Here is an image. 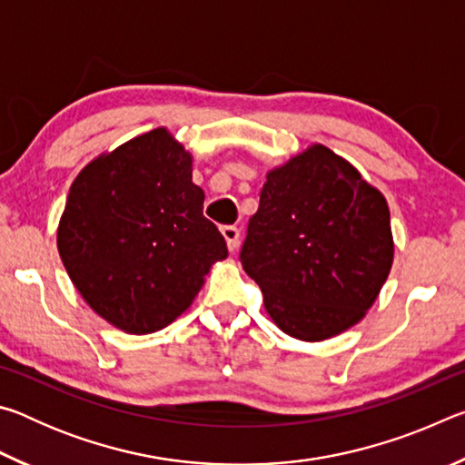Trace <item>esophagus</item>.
Here are the masks:
<instances>
[{"label": "esophagus", "mask_w": 465, "mask_h": 465, "mask_svg": "<svg viewBox=\"0 0 465 465\" xmlns=\"http://www.w3.org/2000/svg\"><path fill=\"white\" fill-rule=\"evenodd\" d=\"M222 233H223V238L227 242V248H230V252L238 248V243H240V230H238V227L225 225V227H222Z\"/></svg>", "instance_id": "34e87169"}]
</instances>
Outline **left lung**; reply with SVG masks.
Listing matches in <instances>:
<instances>
[{
    "label": "left lung",
    "mask_w": 465,
    "mask_h": 465,
    "mask_svg": "<svg viewBox=\"0 0 465 465\" xmlns=\"http://www.w3.org/2000/svg\"><path fill=\"white\" fill-rule=\"evenodd\" d=\"M242 266L282 332L320 342L359 324L393 262L380 188L322 143L266 172Z\"/></svg>",
    "instance_id": "8db88e82"
}]
</instances>
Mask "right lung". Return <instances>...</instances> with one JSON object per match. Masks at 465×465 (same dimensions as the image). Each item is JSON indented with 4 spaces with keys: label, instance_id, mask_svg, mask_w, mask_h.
I'll return each instance as SVG.
<instances>
[{
    "label": "right lung",
    "instance_id": "1",
    "mask_svg": "<svg viewBox=\"0 0 465 465\" xmlns=\"http://www.w3.org/2000/svg\"><path fill=\"white\" fill-rule=\"evenodd\" d=\"M203 201L193 153L166 127L85 163L57 227L59 256L84 302L127 334L183 316L211 266L227 258Z\"/></svg>",
    "mask_w": 465,
    "mask_h": 465
}]
</instances>
